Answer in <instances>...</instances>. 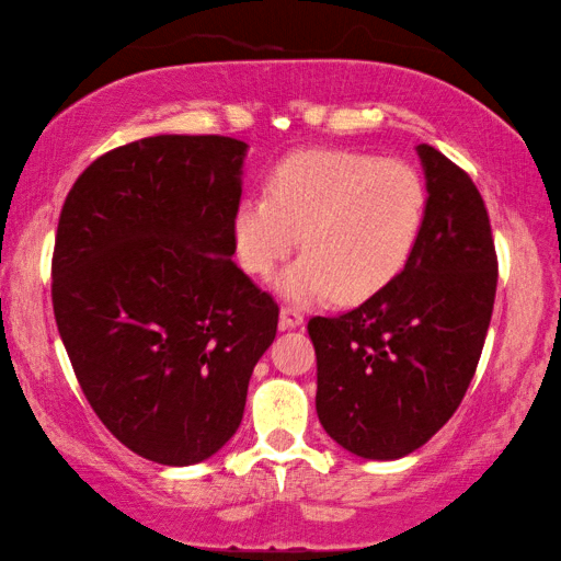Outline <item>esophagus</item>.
<instances>
[{
	"instance_id": "34e87169",
	"label": "esophagus",
	"mask_w": 561,
	"mask_h": 561,
	"mask_svg": "<svg viewBox=\"0 0 561 561\" xmlns=\"http://www.w3.org/2000/svg\"><path fill=\"white\" fill-rule=\"evenodd\" d=\"M301 324H304V317L299 314L297 309H289V307H284V309L279 311V329H282V331L297 329V327H301Z\"/></svg>"
}]
</instances>
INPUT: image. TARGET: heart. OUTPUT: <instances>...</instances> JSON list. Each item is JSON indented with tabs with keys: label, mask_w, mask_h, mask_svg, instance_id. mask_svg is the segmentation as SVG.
Wrapping results in <instances>:
<instances>
[{
	"label": "heart",
	"mask_w": 561,
	"mask_h": 561,
	"mask_svg": "<svg viewBox=\"0 0 561 561\" xmlns=\"http://www.w3.org/2000/svg\"><path fill=\"white\" fill-rule=\"evenodd\" d=\"M428 215V190L413 165L354 150H299L270 175V195L234 205L230 234L240 267L267 279L297 250L304 257L277 282L284 299L364 301L411 262Z\"/></svg>",
	"instance_id": "b5f03b06"
}]
</instances>
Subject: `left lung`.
Wrapping results in <instances>:
<instances>
[{"label":"left lung","mask_w":561,"mask_h":561,"mask_svg":"<svg viewBox=\"0 0 561 561\" xmlns=\"http://www.w3.org/2000/svg\"><path fill=\"white\" fill-rule=\"evenodd\" d=\"M428 215L411 262L339 317L309 319L319 423L366 460H398L458 411L497 289L485 203L470 175L421 144Z\"/></svg>","instance_id":"1"}]
</instances>
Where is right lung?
Instances as JSON below:
<instances>
[{
	"instance_id": "1",
	"label": "right lung",
	"mask_w": 561,
	"mask_h": 561,
	"mask_svg": "<svg viewBox=\"0 0 561 561\" xmlns=\"http://www.w3.org/2000/svg\"><path fill=\"white\" fill-rule=\"evenodd\" d=\"M247 144L150 136L83 170L66 195L51 299L101 423L146 460L203 462L242 423L279 307L232 262Z\"/></svg>"
}]
</instances>
